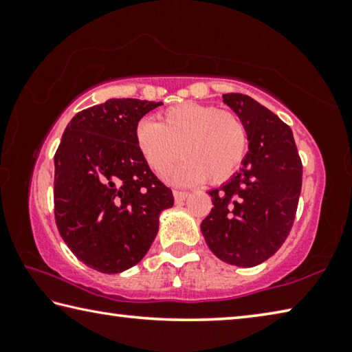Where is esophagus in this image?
I'll return each instance as SVG.
<instances>
[{"label": "esophagus", "mask_w": 352, "mask_h": 352, "mask_svg": "<svg viewBox=\"0 0 352 352\" xmlns=\"http://www.w3.org/2000/svg\"><path fill=\"white\" fill-rule=\"evenodd\" d=\"M186 197H188L186 190H177V189L174 190V199H175L177 204H180V201H183Z\"/></svg>", "instance_id": "esophagus-1"}]
</instances>
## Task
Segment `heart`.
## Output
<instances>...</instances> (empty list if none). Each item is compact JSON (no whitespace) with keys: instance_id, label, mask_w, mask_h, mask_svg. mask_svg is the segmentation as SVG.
I'll return each mask as SVG.
<instances>
[{"instance_id":"1","label":"heart","mask_w":352,"mask_h":352,"mask_svg":"<svg viewBox=\"0 0 352 352\" xmlns=\"http://www.w3.org/2000/svg\"><path fill=\"white\" fill-rule=\"evenodd\" d=\"M136 147L148 168L178 183H222L239 169L248 148V130L237 113L216 105L184 102L169 107L160 122L142 119L135 132Z\"/></svg>"}]
</instances>
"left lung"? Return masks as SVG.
<instances>
[{
  "label": "left lung",
  "instance_id": "left-lung-1",
  "mask_svg": "<svg viewBox=\"0 0 352 352\" xmlns=\"http://www.w3.org/2000/svg\"><path fill=\"white\" fill-rule=\"evenodd\" d=\"M223 102L248 130V152L230 182L210 190L212 210L200 228L223 262L254 267L275 254L294 225L302 164L294 133L275 113L247 94H223Z\"/></svg>",
  "mask_w": 352,
  "mask_h": 352
}]
</instances>
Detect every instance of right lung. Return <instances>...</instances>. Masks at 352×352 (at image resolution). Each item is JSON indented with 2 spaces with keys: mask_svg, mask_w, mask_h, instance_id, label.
Instances as JSON below:
<instances>
[{
  "mask_svg": "<svg viewBox=\"0 0 352 352\" xmlns=\"http://www.w3.org/2000/svg\"><path fill=\"white\" fill-rule=\"evenodd\" d=\"M162 102L110 99L77 113L54 155V216L68 248L91 269L138 264L174 205L136 147L140 119Z\"/></svg>",
  "mask_w": 352,
  "mask_h": 352,
  "instance_id": "add662e5",
  "label": "right lung"
}]
</instances>
